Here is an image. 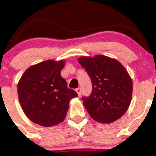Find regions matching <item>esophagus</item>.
<instances>
[{
    "mask_svg": "<svg viewBox=\"0 0 156 156\" xmlns=\"http://www.w3.org/2000/svg\"><path fill=\"white\" fill-rule=\"evenodd\" d=\"M76 91L77 94H78V95L80 96V94H81V89H80V88H77L76 89Z\"/></svg>",
    "mask_w": 156,
    "mask_h": 156,
    "instance_id": "esophagus-1",
    "label": "esophagus"
}]
</instances>
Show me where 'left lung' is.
I'll use <instances>...</instances> for the list:
<instances>
[{
	"label": "left lung",
	"mask_w": 156,
	"mask_h": 156,
	"mask_svg": "<svg viewBox=\"0 0 156 156\" xmlns=\"http://www.w3.org/2000/svg\"><path fill=\"white\" fill-rule=\"evenodd\" d=\"M91 78L92 90L82 97L86 109L94 120L111 123L128 110L133 83L125 67L118 61L105 55L80 57L78 59Z\"/></svg>",
	"instance_id": "1"
}]
</instances>
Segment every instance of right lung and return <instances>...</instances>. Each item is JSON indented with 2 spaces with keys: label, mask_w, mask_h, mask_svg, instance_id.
Returning a JSON list of instances; mask_svg holds the SVG:
<instances>
[{
  "label": "right lung",
  "mask_w": 156,
  "mask_h": 156,
  "mask_svg": "<svg viewBox=\"0 0 156 156\" xmlns=\"http://www.w3.org/2000/svg\"><path fill=\"white\" fill-rule=\"evenodd\" d=\"M64 61L48 60L31 66L17 85L20 103L27 117L41 126H53L63 122L69 101L78 94L67 88L61 76Z\"/></svg>",
  "instance_id": "obj_1"
}]
</instances>
